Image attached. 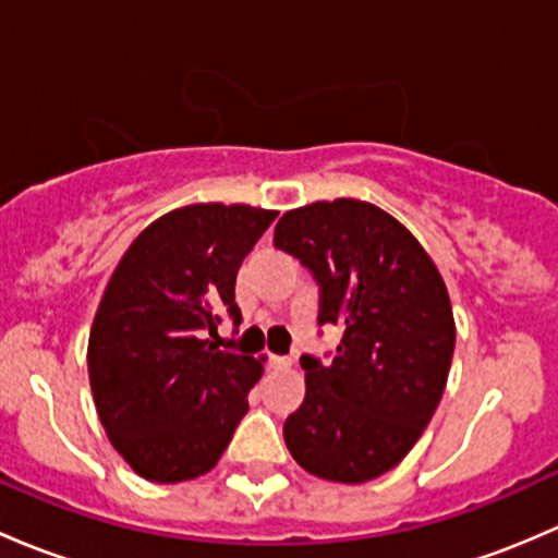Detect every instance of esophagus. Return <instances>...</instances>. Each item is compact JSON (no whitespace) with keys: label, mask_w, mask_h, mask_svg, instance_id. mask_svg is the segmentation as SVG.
Masks as SVG:
<instances>
[{"label":"esophagus","mask_w":558,"mask_h":558,"mask_svg":"<svg viewBox=\"0 0 558 558\" xmlns=\"http://www.w3.org/2000/svg\"><path fill=\"white\" fill-rule=\"evenodd\" d=\"M268 365H271V367H290L292 360L284 357V354H271V357H268Z\"/></svg>","instance_id":"esophagus-1"}]
</instances>
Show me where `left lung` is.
I'll list each match as a JSON object with an SVG mask.
<instances>
[{
  "instance_id": "1",
  "label": "left lung",
  "mask_w": 558,
  "mask_h": 558,
  "mask_svg": "<svg viewBox=\"0 0 558 558\" xmlns=\"http://www.w3.org/2000/svg\"><path fill=\"white\" fill-rule=\"evenodd\" d=\"M274 244L319 284V325H338L330 363L303 354L306 398L284 444L306 473L365 484L422 438L444 398L453 327L449 290L403 222L357 198L284 211Z\"/></svg>"
}]
</instances>
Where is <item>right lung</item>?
Here are the masks:
<instances>
[{
  "label": "right lung",
  "mask_w": 558,
  "mask_h": 558,
  "mask_svg": "<svg viewBox=\"0 0 558 558\" xmlns=\"http://www.w3.org/2000/svg\"><path fill=\"white\" fill-rule=\"evenodd\" d=\"M279 211L193 204L150 222L120 257L88 338L96 411L114 451L158 484L209 473L250 411L263 363L222 352L241 322L236 274Z\"/></svg>",
  "instance_id": "add662e5"
}]
</instances>
